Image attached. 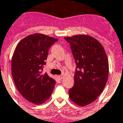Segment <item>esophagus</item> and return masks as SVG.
Segmentation results:
<instances>
[{
  "label": "esophagus",
  "instance_id": "34e87169",
  "mask_svg": "<svg viewBox=\"0 0 123 123\" xmlns=\"http://www.w3.org/2000/svg\"><path fill=\"white\" fill-rule=\"evenodd\" d=\"M64 75L62 74V75H59V76H58V77L60 79H63V77H64Z\"/></svg>",
  "mask_w": 123,
  "mask_h": 123
}]
</instances>
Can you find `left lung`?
Here are the masks:
<instances>
[{"instance_id": "8db88e82", "label": "left lung", "mask_w": 123, "mask_h": 123, "mask_svg": "<svg viewBox=\"0 0 123 123\" xmlns=\"http://www.w3.org/2000/svg\"><path fill=\"white\" fill-rule=\"evenodd\" d=\"M64 39L70 44L76 64L69 98L78 106H85L94 101L105 89L109 74L107 55L101 44L90 36Z\"/></svg>"}]
</instances>
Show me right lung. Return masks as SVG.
Listing matches in <instances>:
<instances>
[{"mask_svg": "<svg viewBox=\"0 0 123 123\" xmlns=\"http://www.w3.org/2000/svg\"><path fill=\"white\" fill-rule=\"evenodd\" d=\"M58 41L42 34H34L22 39L15 47L11 71L17 90L28 101L41 105L49 99L55 81L43 74L49 49Z\"/></svg>", "mask_w": 123, "mask_h": 123, "instance_id": "right-lung-1", "label": "right lung"}]
</instances>
